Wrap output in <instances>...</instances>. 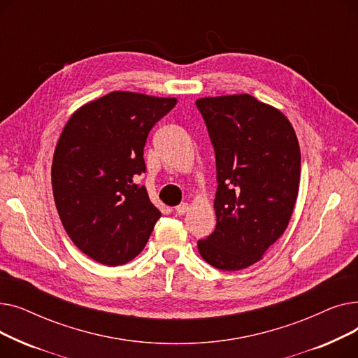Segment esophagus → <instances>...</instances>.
Here are the masks:
<instances>
[{
	"mask_svg": "<svg viewBox=\"0 0 358 358\" xmlns=\"http://www.w3.org/2000/svg\"><path fill=\"white\" fill-rule=\"evenodd\" d=\"M176 212H177V215H184V213H187L189 212V204L187 203H181V204H178L177 208H176Z\"/></svg>",
	"mask_w": 358,
	"mask_h": 358,
	"instance_id": "obj_1",
	"label": "esophagus"
}]
</instances>
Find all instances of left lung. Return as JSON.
Masks as SVG:
<instances>
[{"instance_id": "1", "label": "left lung", "mask_w": 358, "mask_h": 358, "mask_svg": "<svg viewBox=\"0 0 358 358\" xmlns=\"http://www.w3.org/2000/svg\"><path fill=\"white\" fill-rule=\"evenodd\" d=\"M215 149L216 228L197 241L210 266L238 271L283 235L300 181V149L283 113L250 94L196 101Z\"/></svg>"}]
</instances>
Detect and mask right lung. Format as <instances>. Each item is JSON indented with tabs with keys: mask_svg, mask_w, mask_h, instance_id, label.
Returning a JSON list of instances; mask_svg holds the SVG:
<instances>
[{
	"mask_svg": "<svg viewBox=\"0 0 358 358\" xmlns=\"http://www.w3.org/2000/svg\"><path fill=\"white\" fill-rule=\"evenodd\" d=\"M176 104L177 99L110 92L75 111L56 145V209L75 245L104 266L139 255L161 217L136 178L146 171L150 129Z\"/></svg>",
	"mask_w": 358,
	"mask_h": 358,
	"instance_id": "add662e5",
	"label": "right lung"
}]
</instances>
